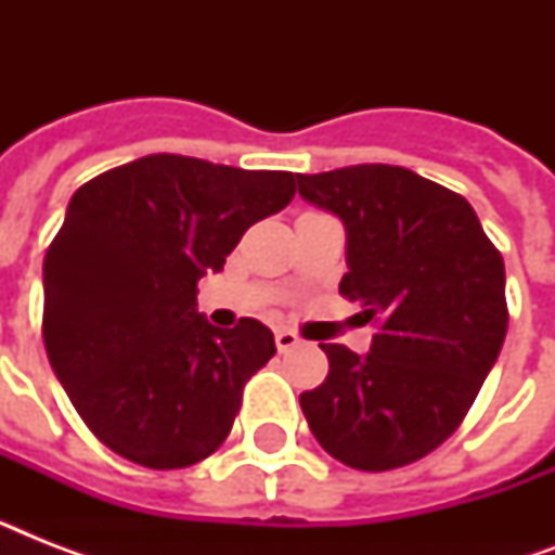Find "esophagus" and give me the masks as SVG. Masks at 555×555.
I'll return each instance as SVG.
<instances>
[{"mask_svg": "<svg viewBox=\"0 0 555 555\" xmlns=\"http://www.w3.org/2000/svg\"><path fill=\"white\" fill-rule=\"evenodd\" d=\"M299 343H302V337H299L296 331H287V328L276 331V348L282 351V354H285V351H291V348L299 346Z\"/></svg>", "mask_w": 555, "mask_h": 555, "instance_id": "1", "label": "esophagus"}]
</instances>
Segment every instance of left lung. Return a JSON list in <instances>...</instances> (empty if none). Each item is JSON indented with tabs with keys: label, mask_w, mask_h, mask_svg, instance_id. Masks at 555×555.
Segmentation results:
<instances>
[{
	"label": "left lung",
	"mask_w": 555,
	"mask_h": 555,
	"mask_svg": "<svg viewBox=\"0 0 555 555\" xmlns=\"http://www.w3.org/2000/svg\"><path fill=\"white\" fill-rule=\"evenodd\" d=\"M299 195L343 218L339 294L374 322L365 357L322 343L328 377L299 397L322 449L386 473L464 423L507 337L504 259L469 201L412 169L360 164L296 176Z\"/></svg>",
	"instance_id": "obj_1"
}]
</instances>
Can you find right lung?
Masks as SVG:
<instances>
[{"label":"right lung","mask_w":555,"mask_h":555,"mask_svg":"<svg viewBox=\"0 0 555 555\" xmlns=\"http://www.w3.org/2000/svg\"><path fill=\"white\" fill-rule=\"evenodd\" d=\"M294 172L146 155L74 192L42 264V339L82 423L150 469H184L233 429L244 383L276 354L244 317L195 311L247 227L291 204Z\"/></svg>","instance_id":"1"}]
</instances>
